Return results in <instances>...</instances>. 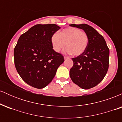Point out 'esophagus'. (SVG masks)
I'll list each match as a JSON object with an SVG mask.
<instances>
[{"label":"esophagus","instance_id":"obj_1","mask_svg":"<svg viewBox=\"0 0 122 122\" xmlns=\"http://www.w3.org/2000/svg\"><path fill=\"white\" fill-rule=\"evenodd\" d=\"M64 59L65 60H66V59H68V58H69V57H66V56H64Z\"/></svg>","mask_w":122,"mask_h":122}]
</instances>
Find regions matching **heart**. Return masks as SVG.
<instances>
[{
    "instance_id": "heart-1",
    "label": "heart",
    "mask_w": 122,
    "mask_h": 122,
    "mask_svg": "<svg viewBox=\"0 0 122 122\" xmlns=\"http://www.w3.org/2000/svg\"><path fill=\"white\" fill-rule=\"evenodd\" d=\"M89 42V37L84 31L75 27L65 28L58 34L54 33L51 37L53 49L60 52L65 47L66 53L75 56L81 55L85 51Z\"/></svg>"
}]
</instances>
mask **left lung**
<instances>
[{
  "mask_svg": "<svg viewBox=\"0 0 122 122\" xmlns=\"http://www.w3.org/2000/svg\"><path fill=\"white\" fill-rule=\"evenodd\" d=\"M69 25L83 30L89 37L84 52L72 58L73 65L70 69V77L82 89L93 88L103 80L107 73L110 50L103 36L91 26L86 24Z\"/></svg>",
  "mask_w": 122,
  "mask_h": 122,
  "instance_id": "left-lung-1",
  "label": "left lung"
}]
</instances>
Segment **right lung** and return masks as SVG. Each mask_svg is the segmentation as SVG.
Returning a JSON list of instances; mask_svg holds the SVG:
<instances>
[{
    "label": "right lung",
    "instance_id": "obj_1",
    "mask_svg": "<svg viewBox=\"0 0 122 122\" xmlns=\"http://www.w3.org/2000/svg\"><path fill=\"white\" fill-rule=\"evenodd\" d=\"M55 24L36 25L22 34L14 51L15 68L20 77L33 87L46 86L64 61L53 49L51 37L60 29Z\"/></svg>",
    "mask_w": 122,
    "mask_h": 122
}]
</instances>
